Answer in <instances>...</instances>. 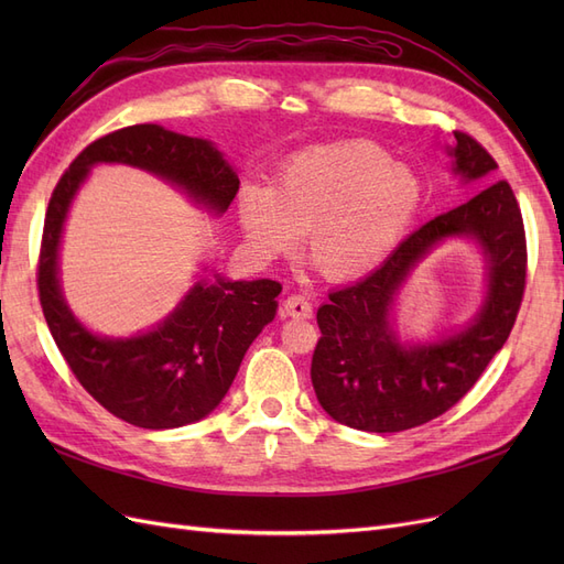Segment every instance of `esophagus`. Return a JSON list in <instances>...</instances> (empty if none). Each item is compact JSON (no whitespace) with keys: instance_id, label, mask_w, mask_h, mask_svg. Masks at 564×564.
<instances>
[{"instance_id":"obj_1","label":"esophagus","mask_w":564,"mask_h":564,"mask_svg":"<svg viewBox=\"0 0 564 564\" xmlns=\"http://www.w3.org/2000/svg\"><path fill=\"white\" fill-rule=\"evenodd\" d=\"M282 311H284L286 317H296V319H311L313 317L311 301L301 296V294H289L282 303Z\"/></svg>"}]
</instances>
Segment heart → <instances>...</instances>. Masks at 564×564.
Instances as JSON below:
<instances>
[{
    "instance_id": "1",
    "label": "heart",
    "mask_w": 564,
    "mask_h": 564,
    "mask_svg": "<svg viewBox=\"0 0 564 564\" xmlns=\"http://www.w3.org/2000/svg\"><path fill=\"white\" fill-rule=\"evenodd\" d=\"M421 176L373 141H338L289 158L272 187L247 183L237 216L249 247L275 259L305 232V256L327 280L379 268L416 224Z\"/></svg>"
}]
</instances>
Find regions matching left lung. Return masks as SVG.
<instances>
[{"mask_svg":"<svg viewBox=\"0 0 564 564\" xmlns=\"http://www.w3.org/2000/svg\"><path fill=\"white\" fill-rule=\"evenodd\" d=\"M454 174L487 183L497 162L473 135L454 131ZM470 236L488 263V296L464 330L433 345L406 347L391 329L394 296L440 241ZM527 278V242L518 199L506 181L412 232L365 280L336 289L319 305V340L311 379L334 421L367 433H400L445 414L482 377L513 329Z\"/></svg>","mask_w":564,"mask_h":564,"instance_id":"1","label":"left lung"}]
</instances>
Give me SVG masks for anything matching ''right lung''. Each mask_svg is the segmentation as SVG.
Masks as SVG:
<instances>
[{
	"mask_svg": "<svg viewBox=\"0 0 564 564\" xmlns=\"http://www.w3.org/2000/svg\"><path fill=\"white\" fill-rule=\"evenodd\" d=\"M145 169L224 214L240 178L212 141L160 124L112 131L84 148L48 199L37 263L40 303L67 367L110 414L150 431L178 429L212 414L226 398L247 348L278 313L275 280L197 282L155 329L131 338L91 334L67 308L58 282V249L70 204L94 164Z\"/></svg>",
	"mask_w": 564,
	"mask_h": 564,
	"instance_id": "right-lung-1",
	"label": "right lung"
}]
</instances>
